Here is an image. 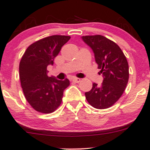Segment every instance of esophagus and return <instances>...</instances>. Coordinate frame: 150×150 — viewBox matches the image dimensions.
Here are the masks:
<instances>
[{
    "label": "esophagus",
    "mask_w": 150,
    "mask_h": 150,
    "mask_svg": "<svg viewBox=\"0 0 150 150\" xmlns=\"http://www.w3.org/2000/svg\"><path fill=\"white\" fill-rule=\"evenodd\" d=\"M81 80L80 79V78H72V81H73V82H75V83H79V82H81Z\"/></svg>",
    "instance_id": "1"
}]
</instances>
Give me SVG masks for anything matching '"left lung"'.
<instances>
[{"instance_id":"left-lung-1","label":"left lung","mask_w":150,"mask_h":150,"mask_svg":"<svg viewBox=\"0 0 150 150\" xmlns=\"http://www.w3.org/2000/svg\"><path fill=\"white\" fill-rule=\"evenodd\" d=\"M82 39L93 50L104 78L100 86L93 83L91 90L85 93L86 98L94 108H109L120 99L128 84L129 69L126 57L118 45L104 36L86 35Z\"/></svg>"}]
</instances>
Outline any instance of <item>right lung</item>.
Wrapping results in <instances>:
<instances>
[{
	"label": "right lung",
	"mask_w": 150,
	"mask_h": 150,
	"mask_svg": "<svg viewBox=\"0 0 150 150\" xmlns=\"http://www.w3.org/2000/svg\"><path fill=\"white\" fill-rule=\"evenodd\" d=\"M70 36L51 35L35 42L27 48L19 63V78L28 103L39 112L48 114L62 103L63 92L69 86L68 79L59 81L47 75V67Z\"/></svg>",
	"instance_id": "right-lung-1"
}]
</instances>
